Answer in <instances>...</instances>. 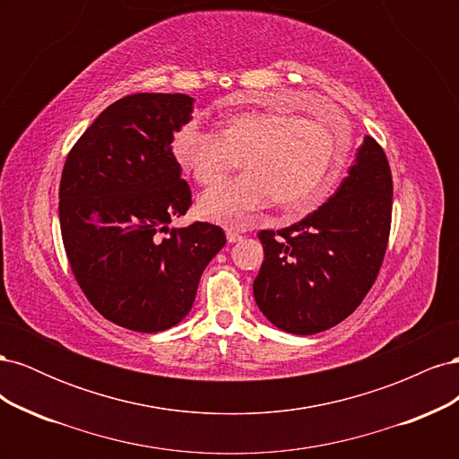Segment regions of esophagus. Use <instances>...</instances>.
Returning <instances> with one entry per match:
<instances>
[{
	"label": "esophagus",
	"instance_id": "1",
	"mask_svg": "<svg viewBox=\"0 0 459 459\" xmlns=\"http://www.w3.org/2000/svg\"><path fill=\"white\" fill-rule=\"evenodd\" d=\"M226 238H228L230 243H235V241H239V239L243 238V235H241L238 230H235V228H228V230H226Z\"/></svg>",
	"mask_w": 459,
	"mask_h": 459
}]
</instances>
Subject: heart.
Returning a JSON list of instances; mask_svg holds the SVG:
<instances>
[{"label":"heart","instance_id":"heart-1","mask_svg":"<svg viewBox=\"0 0 459 459\" xmlns=\"http://www.w3.org/2000/svg\"><path fill=\"white\" fill-rule=\"evenodd\" d=\"M351 147V130L342 120L238 113L218 124V134L195 124L178 130L172 155L203 187L221 184L241 162L239 179L206 191L197 204L203 218L238 226L270 201L287 218L317 211L341 182Z\"/></svg>","mask_w":459,"mask_h":459}]
</instances>
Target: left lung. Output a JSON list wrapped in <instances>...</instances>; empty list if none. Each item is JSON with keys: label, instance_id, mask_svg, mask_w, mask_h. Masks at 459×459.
Here are the masks:
<instances>
[{"label": "left lung", "instance_id": "left-lung-1", "mask_svg": "<svg viewBox=\"0 0 459 459\" xmlns=\"http://www.w3.org/2000/svg\"><path fill=\"white\" fill-rule=\"evenodd\" d=\"M393 221V174L364 137L349 176L327 203L283 230H262L255 300L270 322L314 335L349 317L377 280Z\"/></svg>", "mask_w": 459, "mask_h": 459}]
</instances>
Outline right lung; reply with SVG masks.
<instances>
[{"instance_id":"right-lung-1","label":"right lung","mask_w":459,"mask_h":459,"mask_svg":"<svg viewBox=\"0 0 459 459\" xmlns=\"http://www.w3.org/2000/svg\"><path fill=\"white\" fill-rule=\"evenodd\" d=\"M186 93H134L108 105L68 151L59 186L63 245L76 281L108 322L140 333L176 325L226 233L208 221L169 230L191 206L174 134Z\"/></svg>"}]
</instances>
